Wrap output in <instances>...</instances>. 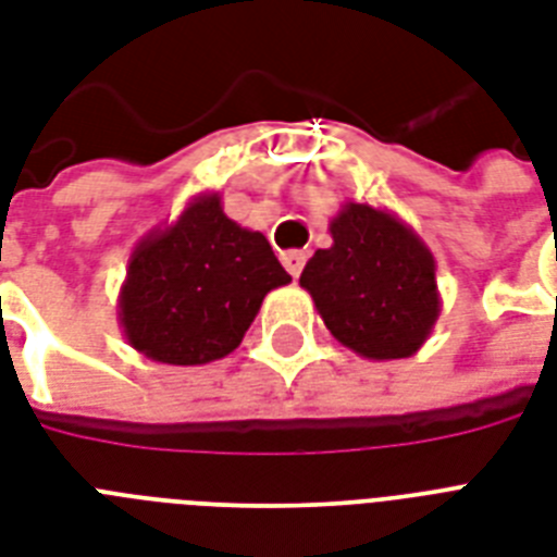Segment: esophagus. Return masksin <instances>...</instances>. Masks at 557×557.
Returning a JSON list of instances; mask_svg holds the SVG:
<instances>
[{"label": "esophagus", "mask_w": 557, "mask_h": 557, "mask_svg": "<svg viewBox=\"0 0 557 557\" xmlns=\"http://www.w3.org/2000/svg\"><path fill=\"white\" fill-rule=\"evenodd\" d=\"M280 260H283V265H286V271L292 274V277H300V271H304L306 260H309V253H306V251H286L283 257H280Z\"/></svg>", "instance_id": "esophagus-1"}]
</instances>
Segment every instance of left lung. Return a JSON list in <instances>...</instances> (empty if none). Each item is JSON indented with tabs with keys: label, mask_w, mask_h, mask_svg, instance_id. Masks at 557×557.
Returning a JSON list of instances; mask_svg holds the SVG:
<instances>
[{
	"label": "left lung",
	"mask_w": 557,
	"mask_h": 557,
	"mask_svg": "<svg viewBox=\"0 0 557 557\" xmlns=\"http://www.w3.org/2000/svg\"><path fill=\"white\" fill-rule=\"evenodd\" d=\"M330 234L300 274L326 330L370 361L416 356L442 306L431 248L396 213L358 201L341 205Z\"/></svg>",
	"instance_id": "8db88e82"
}]
</instances>
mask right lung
<instances>
[{
  "label": "right lung",
  "mask_w": 557,
  "mask_h": 557,
  "mask_svg": "<svg viewBox=\"0 0 557 557\" xmlns=\"http://www.w3.org/2000/svg\"><path fill=\"white\" fill-rule=\"evenodd\" d=\"M292 283L260 231L225 216L219 193H199L129 257L117 321L129 347L173 367L234 352L271 288Z\"/></svg>",
  "instance_id": "right-lung-1"
}]
</instances>
